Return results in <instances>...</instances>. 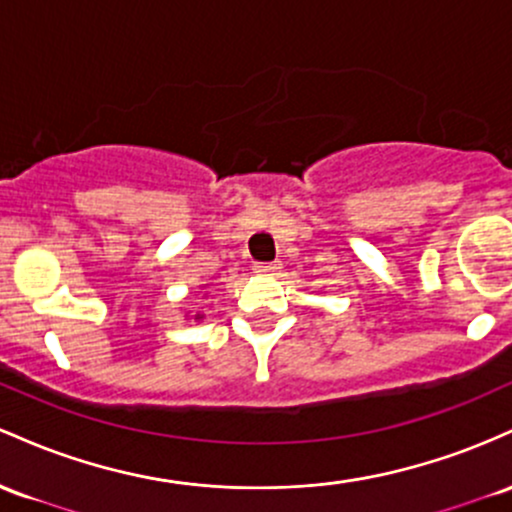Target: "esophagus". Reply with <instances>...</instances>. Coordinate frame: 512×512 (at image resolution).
<instances>
[{
    "label": "esophagus",
    "instance_id": "esophagus-1",
    "mask_svg": "<svg viewBox=\"0 0 512 512\" xmlns=\"http://www.w3.org/2000/svg\"><path fill=\"white\" fill-rule=\"evenodd\" d=\"M280 271V263L271 261V263H254V273L258 275H273Z\"/></svg>",
    "mask_w": 512,
    "mask_h": 512
}]
</instances>
